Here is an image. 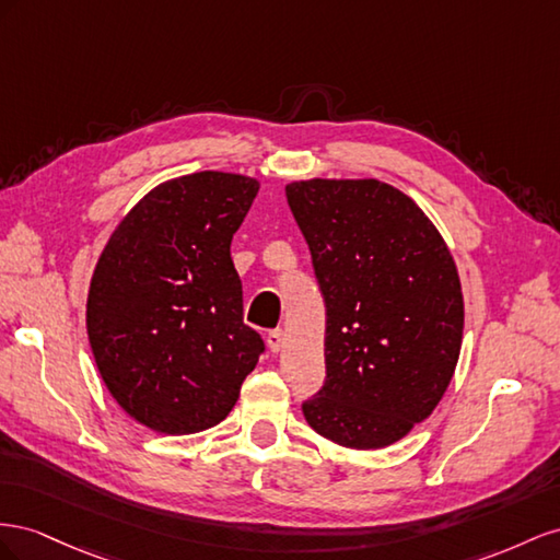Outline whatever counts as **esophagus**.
<instances>
[{
	"label": "esophagus",
	"mask_w": 560,
	"mask_h": 560,
	"mask_svg": "<svg viewBox=\"0 0 560 560\" xmlns=\"http://www.w3.org/2000/svg\"><path fill=\"white\" fill-rule=\"evenodd\" d=\"M267 345H269V349L275 351H281V347H283V330L281 328H275V330H269L267 332Z\"/></svg>",
	"instance_id": "esophagus-1"
}]
</instances>
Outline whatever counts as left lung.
Listing matches in <instances>:
<instances>
[{"instance_id":"1","label":"left lung","mask_w":560,"mask_h":560,"mask_svg":"<svg viewBox=\"0 0 560 560\" xmlns=\"http://www.w3.org/2000/svg\"><path fill=\"white\" fill-rule=\"evenodd\" d=\"M285 199L326 302V382L302 404L332 443L373 451L427 420L448 389L465 302L453 255L404 191L300 180Z\"/></svg>"}]
</instances>
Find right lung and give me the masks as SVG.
Here are the masks:
<instances>
[{
    "instance_id": "right-lung-1",
    "label": "right lung",
    "mask_w": 560,
    "mask_h": 560,
    "mask_svg": "<svg viewBox=\"0 0 560 560\" xmlns=\"http://www.w3.org/2000/svg\"><path fill=\"white\" fill-rule=\"evenodd\" d=\"M258 180L201 171L142 197L95 265L86 330L115 401L180 436L228 418L265 342L244 324L230 246Z\"/></svg>"
}]
</instances>
